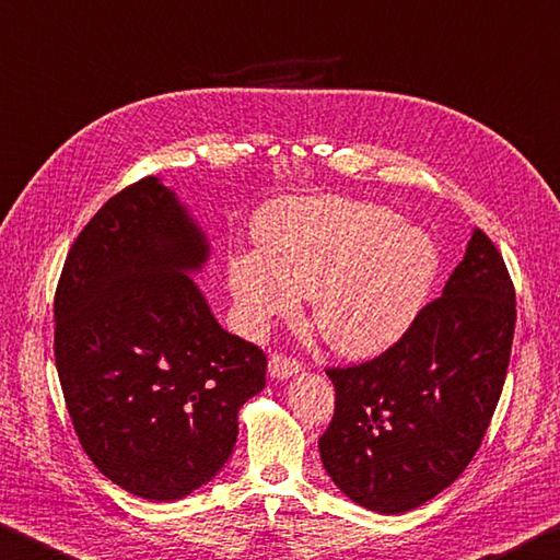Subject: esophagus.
Returning <instances> with one entry per match:
<instances>
[{"instance_id":"esophagus-1","label":"esophagus","mask_w":560,"mask_h":560,"mask_svg":"<svg viewBox=\"0 0 560 560\" xmlns=\"http://www.w3.org/2000/svg\"><path fill=\"white\" fill-rule=\"evenodd\" d=\"M268 371L272 378H290L295 376L302 371V364L295 359V357H288V354H272L270 357V364H268Z\"/></svg>"}]
</instances>
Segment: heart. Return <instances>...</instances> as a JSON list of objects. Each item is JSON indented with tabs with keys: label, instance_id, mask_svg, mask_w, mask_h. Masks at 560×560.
<instances>
[{
	"label": "heart",
	"instance_id": "heart-1",
	"mask_svg": "<svg viewBox=\"0 0 560 560\" xmlns=\"http://www.w3.org/2000/svg\"><path fill=\"white\" fill-rule=\"evenodd\" d=\"M258 255H241L229 285L243 319L260 329L312 295L327 345L376 357L406 335L440 270L435 241L384 206L322 196L282 201L255 223Z\"/></svg>",
	"mask_w": 560,
	"mask_h": 560
}]
</instances>
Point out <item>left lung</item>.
<instances>
[{
    "mask_svg": "<svg viewBox=\"0 0 560 560\" xmlns=\"http://www.w3.org/2000/svg\"><path fill=\"white\" fill-rule=\"evenodd\" d=\"M516 295L502 253L475 229L443 295L384 354L327 369L335 416L327 475L359 506L404 514L465 472L502 396Z\"/></svg>",
    "mask_w": 560,
    "mask_h": 560,
    "instance_id": "obj_1",
    "label": "left lung"
}]
</instances>
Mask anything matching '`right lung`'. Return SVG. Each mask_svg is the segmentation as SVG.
I'll return each mask as SVG.
<instances>
[{"label": "right lung", "instance_id": "obj_1", "mask_svg": "<svg viewBox=\"0 0 560 560\" xmlns=\"http://www.w3.org/2000/svg\"><path fill=\"white\" fill-rule=\"evenodd\" d=\"M209 243L154 179L78 233L54 298V354L85 455L125 492L174 502L231 457L238 410L265 388L262 349L229 335L191 280Z\"/></svg>", "mask_w": 560, "mask_h": 560}]
</instances>
